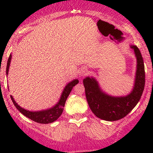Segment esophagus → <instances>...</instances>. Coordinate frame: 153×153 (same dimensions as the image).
Wrapping results in <instances>:
<instances>
[{
    "label": "esophagus",
    "mask_w": 153,
    "mask_h": 153,
    "mask_svg": "<svg viewBox=\"0 0 153 153\" xmlns=\"http://www.w3.org/2000/svg\"><path fill=\"white\" fill-rule=\"evenodd\" d=\"M83 72H84V71H83ZM84 73H85V72H84Z\"/></svg>",
    "instance_id": "34e87169"
}]
</instances>
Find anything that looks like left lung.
I'll return each instance as SVG.
<instances>
[{
  "instance_id": "8db88e82",
  "label": "left lung",
  "mask_w": 153,
  "mask_h": 153,
  "mask_svg": "<svg viewBox=\"0 0 153 153\" xmlns=\"http://www.w3.org/2000/svg\"><path fill=\"white\" fill-rule=\"evenodd\" d=\"M134 50L137 60L134 87L126 97H112L102 92L98 82L93 77L83 79L86 100L96 117L106 121H116L125 117L140 101L145 86V68L140 51L136 46H131Z\"/></svg>"
}]
</instances>
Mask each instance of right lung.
Returning a JSON list of instances; mask_svg holds the SVG:
<instances>
[{
    "label": "right lung",
    "mask_w": 153,
    "mask_h": 153,
    "mask_svg": "<svg viewBox=\"0 0 153 153\" xmlns=\"http://www.w3.org/2000/svg\"><path fill=\"white\" fill-rule=\"evenodd\" d=\"M10 60H11V54L10 55V56L8 58L7 63V74H8V70H9V67H10ZM78 83H79L78 79H74L72 82L69 83L67 86H65V88L64 90H63V93H62V95L61 97H60L59 102H58L54 106H53L52 108H51V109L43 110V111H28L27 109H23V108H21V106H19L18 104L15 102V100H13L12 96H10V98H11L12 102L14 104L15 107L17 108L23 115H24L25 117L30 119L31 120H33L34 122L38 123H51L56 121V120L60 117V115L62 114V113H63V107H64L65 102H66L67 97L70 95V92H71V90H72L73 87H74L76 84H77Z\"/></svg>",
    "instance_id": "add662e5"
}]
</instances>
